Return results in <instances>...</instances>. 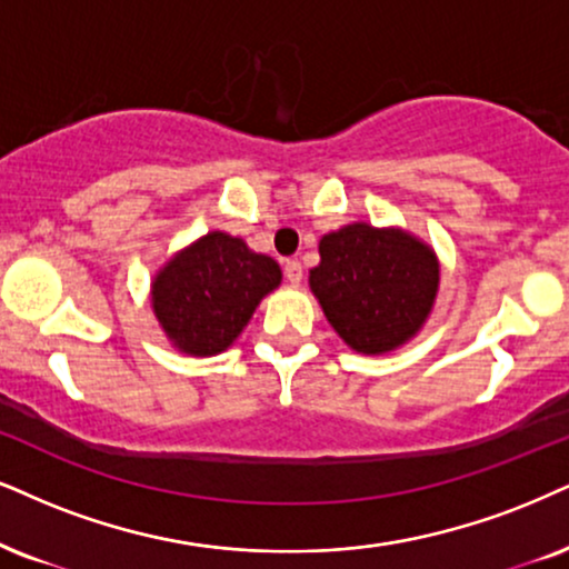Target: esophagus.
I'll return each mask as SVG.
<instances>
[{"instance_id":"esophagus-1","label":"esophagus","mask_w":569,"mask_h":569,"mask_svg":"<svg viewBox=\"0 0 569 569\" xmlns=\"http://www.w3.org/2000/svg\"><path fill=\"white\" fill-rule=\"evenodd\" d=\"M284 277L290 284H300V279H303V266H300V261H287Z\"/></svg>"}]
</instances>
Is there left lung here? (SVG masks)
<instances>
[{
  "label": "left lung",
  "instance_id": "obj_1",
  "mask_svg": "<svg viewBox=\"0 0 569 569\" xmlns=\"http://www.w3.org/2000/svg\"><path fill=\"white\" fill-rule=\"evenodd\" d=\"M319 256L308 284L335 332L359 353L406 346L430 317L440 263L409 231L348 223L321 237Z\"/></svg>",
  "mask_w": 569,
  "mask_h": 569
}]
</instances>
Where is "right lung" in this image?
Here are the masks:
<instances>
[{
  "label": "right lung",
  "instance_id": "right-lung-1",
  "mask_svg": "<svg viewBox=\"0 0 569 569\" xmlns=\"http://www.w3.org/2000/svg\"><path fill=\"white\" fill-rule=\"evenodd\" d=\"M279 282L282 269L273 258L227 231H208L156 273L152 311L181 353L216 356L240 338Z\"/></svg>",
  "mask_w": 569,
  "mask_h": 569
}]
</instances>
